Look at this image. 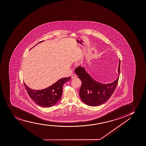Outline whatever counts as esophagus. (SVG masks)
Returning a JSON list of instances; mask_svg holds the SVG:
<instances>
[{
  "label": "esophagus",
  "instance_id": "1",
  "mask_svg": "<svg viewBox=\"0 0 146 146\" xmlns=\"http://www.w3.org/2000/svg\"><path fill=\"white\" fill-rule=\"evenodd\" d=\"M76 77H77V76L75 74H73L72 76H71L72 79H74V78H76Z\"/></svg>",
  "mask_w": 146,
  "mask_h": 146
}]
</instances>
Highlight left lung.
Instances as JSON below:
<instances>
[{
    "label": "left lung",
    "mask_w": 146,
    "mask_h": 146,
    "mask_svg": "<svg viewBox=\"0 0 146 146\" xmlns=\"http://www.w3.org/2000/svg\"><path fill=\"white\" fill-rule=\"evenodd\" d=\"M121 61L119 60L118 73H120ZM82 82L80 90V97L86 104L90 106H96L106 102L112 96L118 83L119 75L117 79L112 83L103 84L92 78L84 67H78L75 70Z\"/></svg>",
    "instance_id": "left-lung-1"
}]
</instances>
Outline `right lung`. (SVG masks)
Instances as JSON below:
<instances>
[{
  "label": "right lung",
  "instance_id": "obj_1",
  "mask_svg": "<svg viewBox=\"0 0 146 146\" xmlns=\"http://www.w3.org/2000/svg\"><path fill=\"white\" fill-rule=\"evenodd\" d=\"M70 78V77L61 78L52 86L41 90H33L29 88L25 83L24 85L29 96L36 104L43 107H50L55 105L61 99L62 86Z\"/></svg>",
  "mask_w": 146,
  "mask_h": 146
}]
</instances>
